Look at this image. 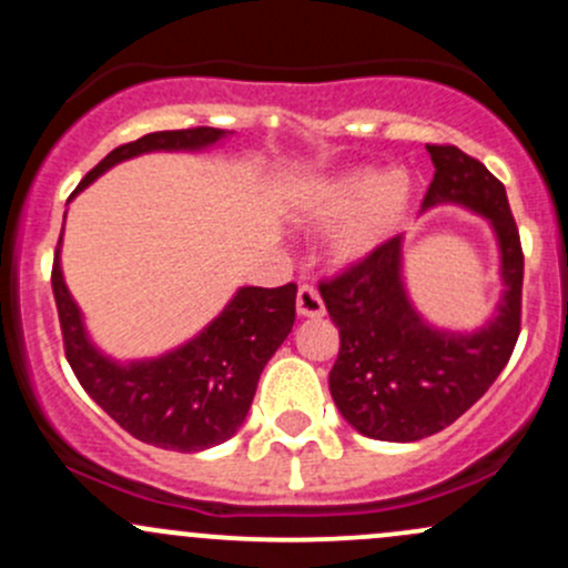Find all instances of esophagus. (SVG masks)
Masks as SVG:
<instances>
[{"instance_id": "esophagus-1", "label": "esophagus", "mask_w": 568, "mask_h": 568, "mask_svg": "<svg viewBox=\"0 0 568 568\" xmlns=\"http://www.w3.org/2000/svg\"><path fill=\"white\" fill-rule=\"evenodd\" d=\"M296 313H300L302 318H321L326 313L324 300H321V294L313 285H302V288L296 291Z\"/></svg>"}]
</instances>
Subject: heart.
<instances>
[{"mask_svg": "<svg viewBox=\"0 0 568 568\" xmlns=\"http://www.w3.org/2000/svg\"><path fill=\"white\" fill-rule=\"evenodd\" d=\"M412 200L415 186L400 170H348L311 183L296 203V214L316 225L346 220L332 236V255L341 263H357L404 225Z\"/></svg>", "mask_w": 568, "mask_h": 568, "instance_id": "heart-1", "label": "heart"}]
</instances>
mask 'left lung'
Segmentation results:
<instances>
[{"label":"left lung","mask_w":568,"mask_h":568,"mask_svg":"<svg viewBox=\"0 0 568 568\" xmlns=\"http://www.w3.org/2000/svg\"><path fill=\"white\" fill-rule=\"evenodd\" d=\"M434 181L423 211L464 205L489 222L500 250L503 294L495 316L469 332L439 329L412 305L404 283V236L376 247L321 296L341 332L329 393L359 434L417 443L459 420L500 376L519 337L525 257L506 186L454 145H426Z\"/></svg>","instance_id":"1"}]
</instances>
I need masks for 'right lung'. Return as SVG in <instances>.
I'll return each instance as SVG.
<instances>
[{
    "instance_id": "add662e5",
    "label": "right lung",
    "mask_w": 568,
    "mask_h": 568,
    "mask_svg": "<svg viewBox=\"0 0 568 568\" xmlns=\"http://www.w3.org/2000/svg\"><path fill=\"white\" fill-rule=\"evenodd\" d=\"M231 134L209 125L153 131L106 153L73 194L125 159L153 151H205ZM60 247L62 236L51 268V288L65 357L90 398L131 437L156 448L194 454L231 439L247 417L263 368L294 326L296 285H244L225 311L183 346L162 357L118 363L90 341L82 311L62 277Z\"/></svg>"
}]
</instances>
